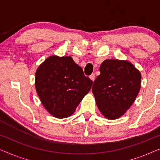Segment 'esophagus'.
<instances>
[{"instance_id": "34e87169", "label": "esophagus", "mask_w": 160, "mask_h": 160, "mask_svg": "<svg viewBox=\"0 0 160 160\" xmlns=\"http://www.w3.org/2000/svg\"><path fill=\"white\" fill-rule=\"evenodd\" d=\"M90 78H91V80L94 81V80H95V75H94V74H92V75H90Z\"/></svg>"}]
</instances>
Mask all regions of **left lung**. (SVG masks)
Masks as SVG:
<instances>
[{
  "instance_id": "8db88e82",
  "label": "left lung",
  "mask_w": 160,
  "mask_h": 160,
  "mask_svg": "<svg viewBox=\"0 0 160 160\" xmlns=\"http://www.w3.org/2000/svg\"><path fill=\"white\" fill-rule=\"evenodd\" d=\"M92 87L100 112L110 120L118 119L132 104L141 88V73L127 61L107 59Z\"/></svg>"
}]
</instances>
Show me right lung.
<instances>
[{"mask_svg":"<svg viewBox=\"0 0 160 160\" xmlns=\"http://www.w3.org/2000/svg\"><path fill=\"white\" fill-rule=\"evenodd\" d=\"M92 84L70 57H48L35 74L36 91L42 105L58 118L72 115Z\"/></svg>","mask_w":160,"mask_h":160,"instance_id":"right-lung-1","label":"right lung"}]
</instances>
